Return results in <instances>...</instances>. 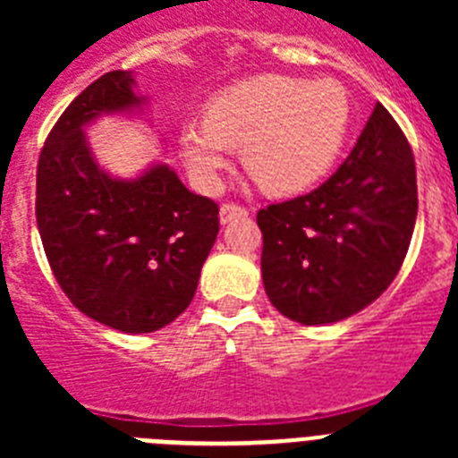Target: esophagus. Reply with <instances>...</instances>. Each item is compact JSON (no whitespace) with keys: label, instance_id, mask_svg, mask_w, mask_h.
<instances>
[{"label":"esophagus","instance_id":"obj_1","mask_svg":"<svg viewBox=\"0 0 458 458\" xmlns=\"http://www.w3.org/2000/svg\"><path fill=\"white\" fill-rule=\"evenodd\" d=\"M245 216H248V210L242 208V206H236V204H222L220 206L222 225H229V222L236 220V217H245Z\"/></svg>","mask_w":458,"mask_h":458}]
</instances>
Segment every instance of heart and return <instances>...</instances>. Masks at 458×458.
I'll return each mask as SVG.
<instances>
[{
	"mask_svg": "<svg viewBox=\"0 0 458 458\" xmlns=\"http://www.w3.org/2000/svg\"><path fill=\"white\" fill-rule=\"evenodd\" d=\"M353 100L337 80L261 75L210 100L208 114L181 125L179 144L192 179L216 190L242 144V160L270 194H301L342 156Z\"/></svg>",
	"mask_w": 458,
	"mask_h": 458,
	"instance_id": "heart-1",
	"label": "heart"
}]
</instances>
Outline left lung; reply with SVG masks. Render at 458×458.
<instances>
[{"mask_svg": "<svg viewBox=\"0 0 458 458\" xmlns=\"http://www.w3.org/2000/svg\"><path fill=\"white\" fill-rule=\"evenodd\" d=\"M415 217L412 151L378 103L353 151L321 188L259 210L270 302L302 326L353 317L396 277Z\"/></svg>", "mask_w": 458, "mask_h": 458, "instance_id": "8db88e82", "label": "left lung"}]
</instances>
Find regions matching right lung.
Returning a JSON list of instances; mask_svg holds the SVG:
<instances>
[{
  "instance_id": "1",
  "label": "right lung",
  "mask_w": 458,
  "mask_h": 458,
  "mask_svg": "<svg viewBox=\"0 0 458 458\" xmlns=\"http://www.w3.org/2000/svg\"><path fill=\"white\" fill-rule=\"evenodd\" d=\"M135 87L132 71L89 84L52 128L36 174V222L56 282L82 314L128 335L188 310L220 232L216 201L190 192L169 165L121 179L93 156V123L148 105Z\"/></svg>"
}]
</instances>
